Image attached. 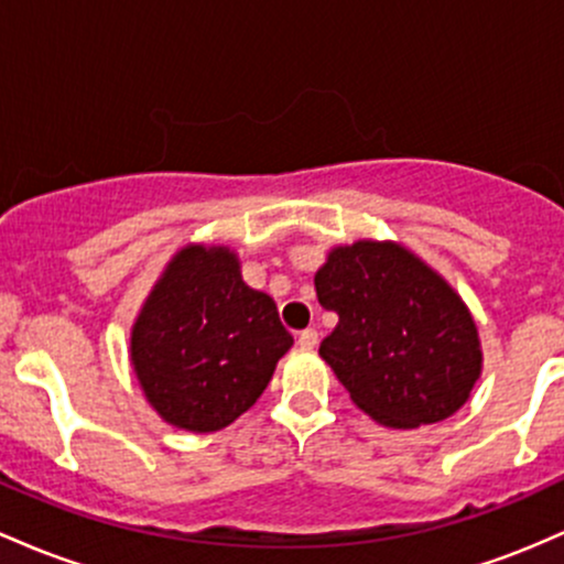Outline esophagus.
<instances>
[{
	"label": "esophagus",
	"instance_id": "34e87169",
	"mask_svg": "<svg viewBox=\"0 0 564 564\" xmlns=\"http://www.w3.org/2000/svg\"><path fill=\"white\" fill-rule=\"evenodd\" d=\"M316 344H319V333H316L314 327H308V330H303L299 335V346H301V349H314Z\"/></svg>",
	"mask_w": 564,
	"mask_h": 564
}]
</instances>
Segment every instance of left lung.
Instances as JSON below:
<instances>
[{
  "mask_svg": "<svg viewBox=\"0 0 564 564\" xmlns=\"http://www.w3.org/2000/svg\"><path fill=\"white\" fill-rule=\"evenodd\" d=\"M338 314L319 357L354 404L391 429L451 419L482 372L477 325L460 295L397 242L340 245L314 276Z\"/></svg>",
  "mask_w": 564,
  "mask_h": 564,
  "instance_id": "1",
  "label": "left lung"
}]
</instances>
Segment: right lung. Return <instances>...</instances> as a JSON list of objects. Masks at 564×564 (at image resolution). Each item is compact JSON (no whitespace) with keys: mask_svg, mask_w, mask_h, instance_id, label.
<instances>
[{"mask_svg":"<svg viewBox=\"0 0 564 564\" xmlns=\"http://www.w3.org/2000/svg\"><path fill=\"white\" fill-rule=\"evenodd\" d=\"M290 346L276 303L242 282L237 252L186 245L132 325L130 362L162 421L207 434L256 404Z\"/></svg>","mask_w":564,"mask_h":564,"instance_id":"add662e5","label":"right lung"}]
</instances>
